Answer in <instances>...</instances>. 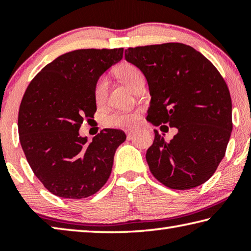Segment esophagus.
Instances as JSON below:
<instances>
[{
    "label": "esophagus",
    "instance_id": "obj_1",
    "mask_svg": "<svg viewBox=\"0 0 251 251\" xmlns=\"http://www.w3.org/2000/svg\"><path fill=\"white\" fill-rule=\"evenodd\" d=\"M134 133H136V129H127L126 130V135H127V137H128V138H130V136L133 135Z\"/></svg>",
    "mask_w": 251,
    "mask_h": 251
}]
</instances>
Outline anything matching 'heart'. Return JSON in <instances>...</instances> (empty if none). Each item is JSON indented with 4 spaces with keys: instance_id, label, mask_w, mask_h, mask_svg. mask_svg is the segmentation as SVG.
Returning a JSON list of instances; mask_svg holds the SVG:
<instances>
[{
    "instance_id": "heart-1",
    "label": "heart",
    "mask_w": 251,
    "mask_h": 251,
    "mask_svg": "<svg viewBox=\"0 0 251 251\" xmlns=\"http://www.w3.org/2000/svg\"><path fill=\"white\" fill-rule=\"evenodd\" d=\"M116 74L121 80L124 83L130 91H133L135 85L137 84L139 80L144 79L143 73L138 67H136L133 64H122L117 67ZM107 90H108V79L106 76H100V77L96 80L94 86V99L97 104L103 103L105 100L106 96H107ZM138 114L137 113H122V112H114L112 114H108L105 117V124L109 127H128L134 125L136 122L138 121Z\"/></svg>"
}]
</instances>
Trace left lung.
Returning a JSON list of instances; mask_svg holds the SVG:
<instances>
[{"mask_svg": "<svg viewBox=\"0 0 251 251\" xmlns=\"http://www.w3.org/2000/svg\"><path fill=\"white\" fill-rule=\"evenodd\" d=\"M125 58L147 79V121L177 128L169 142L154 130L146 152L151 174L177 190L206 182L224 158L232 130L231 97L223 76L209 59L182 43L129 48Z\"/></svg>", "mask_w": 251, "mask_h": 251, "instance_id": "left-lung-1", "label": "left lung"}]
</instances>
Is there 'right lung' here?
<instances>
[{"instance_id":"1","label":"right lung","mask_w":251,"mask_h":251,"mask_svg":"<svg viewBox=\"0 0 251 251\" xmlns=\"http://www.w3.org/2000/svg\"><path fill=\"white\" fill-rule=\"evenodd\" d=\"M123 53L124 49H86L63 54L44 66L24 93L18 121L21 146L34 175L58 197H90L112 173L124 131L105 128L87 143L78 130L84 118L96 112V80Z\"/></svg>"}]
</instances>
